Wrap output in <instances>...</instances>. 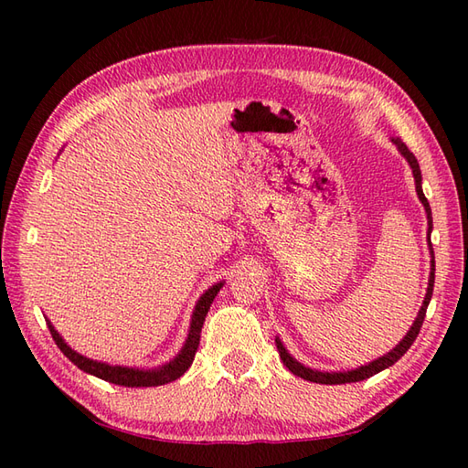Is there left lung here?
<instances>
[{
	"label": "left lung",
	"instance_id": "1",
	"mask_svg": "<svg viewBox=\"0 0 468 468\" xmlns=\"http://www.w3.org/2000/svg\"><path fill=\"white\" fill-rule=\"evenodd\" d=\"M390 141L399 148V153L406 158V163L410 165L412 168V176H414V185H416V195H419L420 203L426 211V221H429V251H431V275H429V287H426V295H424V302L419 310V315L414 317V324L410 325V330L406 332V335L402 340L396 344L390 352H386L384 356L376 357V360L367 362L364 366H357L354 370H344V372H324V370H314V367H307L302 362H297L295 357L287 352V347L283 346V342L280 337H275V346H277V352H280L282 360L285 364L287 370L292 374L303 378V380H310L315 384H347V382H360L366 380V378H370L378 372L386 370V367H390L392 364H396L400 360V357L409 352V347L414 344L416 335H419L422 322H424V315H426V307L431 303V297H432V290H434V251H432V243H431V233H432V211H431V205L426 201V197L422 193V175H420V166L419 161H416V156L409 151V146H406L400 138H390Z\"/></svg>",
	"mask_w": 468,
	"mask_h": 468
}]
</instances>
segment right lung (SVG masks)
Returning a JSON list of instances; mask_svg holds the SVG:
<instances>
[{"label":"right lung","mask_w":468,"mask_h":468,"mask_svg":"<svg viewBox=\"0 0 468 468\" xmlns=\"http://www.w3.org/2000/svg\"><path fill=\"white\" fill-rule=\"evenodd\" d=\"M225 282H217L215 285L208 287L205 290V293L198 297L197 303H195V310L191 315V325H188V334H186V340L183 344L181 350L173 357V360H168L163 366H156V367H133V366H112L108 362H98L92 360V357H86L82 354H78L76 350H72L66 344V340L62 335L58 334L56 327L52 325V322L46 320L48 327H49V334H52L54 342L58 344L59 350L64 352V356L68 357L69 362H74L80 370H84L86 374H92L96 378H101V380L106 382H112L118 386H128V388H141V386H163L176 380V378H181L188 367H191L193 360H195V354H197V347H198V340H201V327L205 324V317L208 307H211L215 295L221 290Z\"/></svg>","instance_id":"obj_1"}]
</instances>
